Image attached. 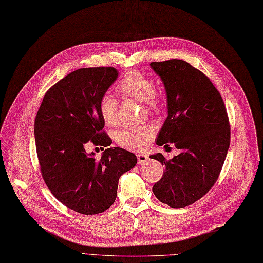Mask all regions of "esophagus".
<instances>
[{
  "instance_id": "1",
  "label": "esophagus",
  "mask_w": 263,
  "mask_h": 263,
  "mask_svg": "<svg viewBox=\"0 0 263 263\" xmlns=\"http://www.w3.org/2000/svg\"><path fill=\"white\" fill-rule=\"evenodd\" d=\"M137 159H138V163L139 164H144L147 161V156L144 153H138L137 154Z\"/></svg>"
}]
</instances>
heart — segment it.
Masks as SVG:
<instances>
[{"label":"heart","instance_id":"heart-1","mask_svg":"<svg viewBox=\"0 0 263 263\" xmlns=\"http://www.w3.org/2000/svg\"><path fill=\"white\" fill-rule=\"evenodd\" d=\"M118 92L125 99H131L144 103L151 112L159 110L160 102L154 97L153 81L140 72H129L121 79L117 85ZM99 111L107 125H114L118 121L117 100L110 94H105L100 100ZM154 131L150 125L124 127L117 134L118 143L132 151H143L150 144Z\"/></svg>","mask_w":263,"mask_h":263}]
</instances>
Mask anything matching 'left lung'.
<instances>
[{
	"label": "left lung",
	"mask_w": 263,
	"mask_h": 263,
	"mask_svg": "<svg viewBox=\"0 0 263 263\" xmlns=\"http://www.w3.org/2000/svg\"><path fill=\"white\" fill-rule=\"evenodd\" d=\"M166 93L167 117L157 144L181 150L166 161L152 154L165 170L152 191L171 208L201 199L217 181L230 145V125L220 93L206 76L182 60L152 62Z\"/></svg>",
	"instance_id": "1"
}]
</instances>
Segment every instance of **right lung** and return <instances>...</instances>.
<instances>
[{
    "label": "right lung",
    "instance_id": "obj_1",
    "mask_svg": "<svg viewBox=\"0 0 263 263\" xmlns=\"http://www.w3.org/2000/svg\"><path fill=\"white\" fill-rule=\"evenodd\" d=\"M119 72L85 67L67 74L45 93L36 113L34 136L46 185L60 202L82 214L105 211L116 201L119 179L136 166V154L109 147L99 103ZM89 140L107 146L100 160L86 154Z\"/></svg>",
    "mask_w": 263,
    "mask_h": 263
}]
</instances>
